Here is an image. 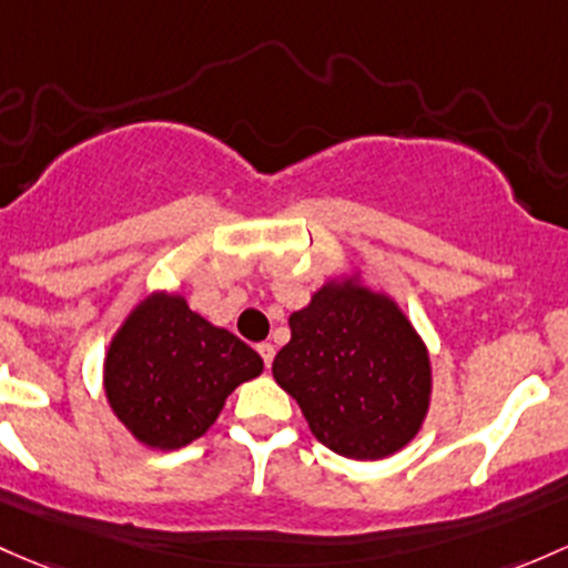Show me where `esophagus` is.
<instances>
[{
  "instance_id": "34e87169",
  "label": "esophagus",
  "mask_w": 568,
  "mask_h": 568,
  "mask_svg": "<svg viewBox=\"0 0 568 568\" xmlns=\"http://www.w3.org/2000/svg\"><path fill=\"white\" fill-rule=\"evenodd\" d=\"M258 354H261V359H264L266 367H272V359H274V345H272V343H261V345H258Z\"/></svg>"
}]
</instances>
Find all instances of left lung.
I'll list each match as a JSON object with an SVG mask.
<instances>
[{
    "label": "left lung",
    "instance_id": "8db88e82",
    "mask_svg": "<svg viewBox=\"0 0 568 568\" xmlns=\"http://www.w3.org/2000/svg\"><path fill=\"white\" fill-rule=\"evenodd\" d=\"M288 326L272 375L321 444L367 463L419 435L433 399L429 351L405 310L364 283L362 268L326 280Z\"/></svg>",
    "mask_w": 568,
    "mask_h": 568
}]
</instances>
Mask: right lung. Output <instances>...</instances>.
Instances as JSON below:
<instances>
[{
	"instance_id": "obj_1",
	"label": "right lung",
	"mask_w": 568,
	"mask_h": 568,
	"mask_svg": "<svg viewBox=\"0 0 568 568\" xmlns=\"http://www.w3.org/2000/svg\"><path fill=\"white\" fill-rule=\"evenodd\" d=\"M261 373L264 359L247 343L163 288L143 296L113 332L103 389L139 444L174 452L201 438L229 394Z\"/></svg>"
}]
</instances>
